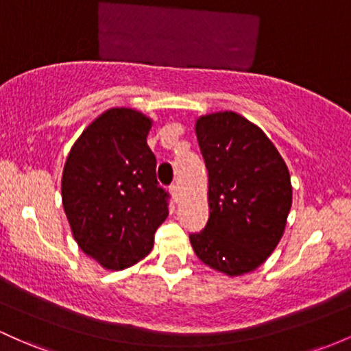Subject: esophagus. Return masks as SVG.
<instances>
[{"label": "esophagus", "instance_id": "34e87169", "mask_svg": "<svg viewBox=\"0 0 351 351\" xmlns=\"http://www.w3.org/2000/svg\"><path fill=\"white\" fill-rule=\"evenodd\" d=\"M169 191H171V196H173V199H175V202H178V196H180V188L176 186V184H173V186L169 188Z\"/></svg>", "mask_w": 351, "mask_h": 351}]
</instances>
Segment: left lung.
Masks as SVG:
<instances>
[{"instance_id":"obj_1","label":"left lung","mask_w":351,"mask_h":351,"mask_svg":"<svg viewBox=\"0 0 351 351\" xmlns=\"http://www.w3.org/2000/svg\"><path fill=\"white\" fill-rule=\"evenodd\" d=\"M195 133L208 169L210 217L190 243L210 268L246 275L282 240L293 198L290 171L263 130L234 111L196 118Z\"/></svg>"}]
</instances>
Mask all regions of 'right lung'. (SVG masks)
I'll return each instance as SVG.
<instances>
[{
  "instance_id": "right-lung-1",
  "label": "right lung",
  "mask_w": 351,
  "mask_h": 351,
  "mask_svg": "<svg viewBox=\"0 0 351 351\" xmlns=\"http://www.w3.org/2000/svg\"><path fill=\"white\" fill-rule=\"evenodd\" d=\"M153 119L133 108H110L69 149L61 199L73 238L105 269H125L148 255L168 217L146 138Z\"/></svg>"
}]
</instances>
